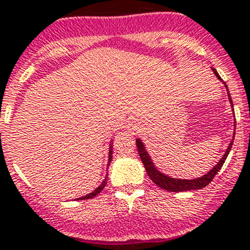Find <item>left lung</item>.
Segmentation results:
<instances>
[{
	"mask_svg": "<svg viewBox=\"0 0 250 250\" xmlns=\"http://www.w3.org/2000/svg\"><path fill=\"white\" fill-rule=\"evenodd\" d=\"M211 70H213V72L215 74V76L218 77L220 81H222V79H220L219 74L216 72L215 68H211ZM225 87H227V85H225ZM228 98H229V101H230L231 107H233V101H231L229 91H228ZM233 140H234V135H233ZM231 145H233V141H230V144H229L228 149H227L225 154L223 155V158L219 160V163H218V164H216L215 167H214L213 169L209 171V173L205 174V175H203V176H200V178H198V179H191V180H188V179L170 178V176L160 173V171H159V170L155 167L154 163L151 161V158H150V155L147 154V151L145 150V146H144V144H143V141H141L140 139H136V146H138L139 155H140V159H141V161H143V164H144L145 170H146V173H147V175H149V178L151 179L152 182L155 183L159 188H161V189H164V190H167V191H175V193L176 191L196 190V189H202V188L207 187V185L209 184L211 180H213L214 176L216 175V173L219 171L220 167H223L225 159H227L229 151H230Z\"/></svg>",
	"mask_w": 250,
	"mask_h": 250,
	"instance_id": "8db88e82",
	"label": "left lung"
}]
</instances>
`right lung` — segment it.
<instances>
[{
	"label": "right lung",
	"mask_w": 250,
	"mask_h": 250,
	"mask_svg": "<svg viewBox=\"0 0 250 250\" xmlns=\"http://www.w3.org/2000/svg\"><path fill=\"white\" fill-rule=\"evenodd\" d=\"M110 145H111V144H110ZM111 159H112V147L110 146V151H109V163H107V165H110V163H111ZM107 176H109V175H106V176H105V179H104V182L101 183V185H99V187L96 188V189H95V190L92 191V193L87 194V195L83 196V198H79V199H80V200H83V199H92L94 196H96L99 193H101V190H103L104 188H105L106 183H107ZM79 199H77V200H79Z\"/></svg>",
	"instance_id": "1"
}]
</instances>
